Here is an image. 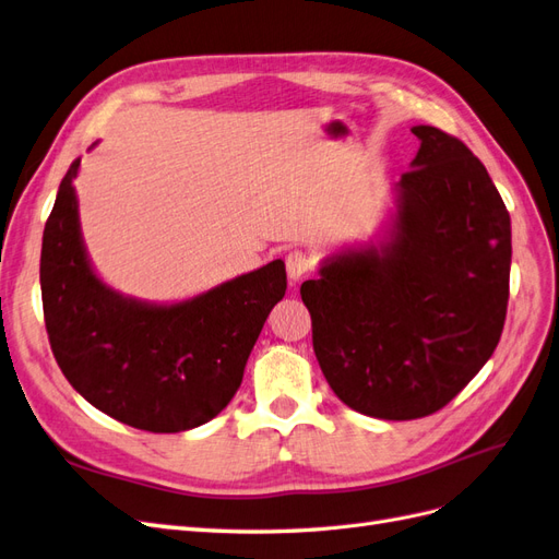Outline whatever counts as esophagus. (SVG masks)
<instances>
[{"label":"esophagus","instance_id":"esophagus-1","mask_svg":"<svg viewBox=\"0 0 559 559\" xmlns=\"http://www.w3.org/2000/svg\"><path fill=\"white\" fill-rule=\"evenodd\" d=\"M285 266H288V276L290 281H299L305 278L309 271L313 269V260L305 250H293L288 258H285Z\"/></svg>","mask_w":559,"mask_h":559}]
</instances>
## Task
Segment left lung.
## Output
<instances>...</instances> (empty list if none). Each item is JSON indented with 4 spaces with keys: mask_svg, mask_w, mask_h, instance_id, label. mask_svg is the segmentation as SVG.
I'll return each mask as SVG.
<instances>
[{
    "mask_svg": "<svg viewBox=\"0 0 559 559\" xmlns=\"http://www.w3.org/2000/svg\"><path fill=\"white\" fill-rule=\"evenodd\" d=\"M395 185L379 243L346 248L305 281L313 350L360 414L421 419L448 405L497 348L510 281V215L480 158L436 126Z\"/></svg>",
    "mask_w": 559,
    "mask_h": 559,
    "instance_id": "obj_1",
    "label": "left lung"
}]
</instances>
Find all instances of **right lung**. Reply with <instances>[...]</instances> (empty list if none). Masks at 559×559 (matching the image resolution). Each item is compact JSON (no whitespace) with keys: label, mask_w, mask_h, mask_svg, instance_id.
Returning <instances> with one entry per match:
<instances>
[{"label":"right lung","mask_w":559,"mask_h":559,"mask_svg":"<svg viewBox=\"0 0 559 559\" xmlns=\"http://www.w3.org/2000/svg\"><path fill=\"white\" fill-rule=\"evenodd\" d=\"M60 182L41 241V301L51 350L72 389L111 419L152 433L197 428L229 405L250 350L288 278L281 260L178 305H150L95 274L72 180Z\"/></svg>","instance_id":"1"}]
</instances>
